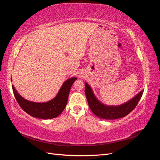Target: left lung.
<instances>
[{"label": "left lung", "mask_w": 160, "mask_h": 160, "mask_svg": "<svg viewBox=\"0 0 160 160\" xmlns=\"http://www.w3.org/2000/svg\"><path fill=\"white\" fill-rule=\"evenodd\" d=\"M85 93L89 108L95 115L105 119H115L123 118L128 115L136 107L143 95V91L140 92L132 100L119 106H107L100 103L96 99L89 85L85 83Z\"/></svg>", "instance_id": "left-lung-1"}]
</instances>
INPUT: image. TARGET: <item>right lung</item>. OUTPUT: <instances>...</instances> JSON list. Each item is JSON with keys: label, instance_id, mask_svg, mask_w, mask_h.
Segmentation results:
<instances>
[{"label": "right lung", "instance_id": "1", "mask_svg": "<svg viewBox=\"0 0 160 160\" xmlns=\"http://www.w3.org/2000/svg\"><path fill=\"white\" fill-rule=\"evenodd\" d=\"M76 79L75 77L67 79L55 98L46 103H35L27 101L18 93L14 86H12V88L18 105L26 113L32 117L48 119L57 118L65 109L71 88Z\"/></svg>", "mask_w": 160, "mask_h": 160}]
</instances>
